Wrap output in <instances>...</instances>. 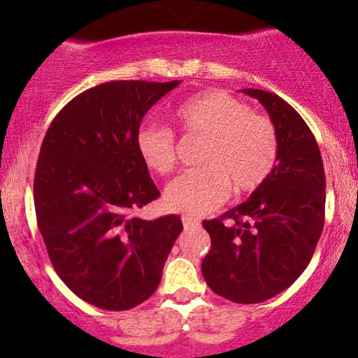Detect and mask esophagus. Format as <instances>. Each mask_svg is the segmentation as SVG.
<instances>
[{"label": "esophagus", "mask_w": 358, "mask_h": 358, "mask_svg": "<svg viewBox=\"0 0 358 358\" xmlns=\"http://www.w3.org/2000/svg\"><path fill=\"white\" fill-rule=\"evenodd\" d=\"M182 222H183V227H185V230L194 229V227H199V222L194 218H190V216H183Z\"/></svg>", "instance_id": "34e87169"}]
</instances>
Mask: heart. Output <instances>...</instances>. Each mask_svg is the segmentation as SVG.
<instances>
[{
    "label": "heart",
    "mask_w": 358,
    "mask_h": 358,
    "mask_svg": "<svg viewBox=\"0 0 358 358\" xmlns=\"http://www.w3.org/2000/svg\"><path fill=\"white\" fill-rule=\"evenodd\" d=\"M182 131L202 136L197 164L164 190L166 208L187 216L215 211L229 197L258 189L270 176L279 152L277 133L266 115L249 110L243 100L222 90L192 96L175 110ZM136 150L143 164L168 175L176 164L175 133L166 126L143 124L136 131Z\"/></svg>",
    "instance_id": "heart-1"
}]
</instances>
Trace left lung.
I'll use <instances>...</instances> for the list:
<instances>
[{
    "label": "left lung",
    "instance_id": "1",
    "mask_svg": "<svg viewBox=\"0 0 358 358\" xmlns=\"http://www.w3.org/2000/svg\"><path fill=\"white\" fill-rule=\"evenodd\" d=\"M243 93L272 119L277 164L246 202L202 222L211 249L201 268L216 294L251 305L287 289L308 266L324 229L326 175L315 136L289 103L263 90Z\"/></svg>",
    "mask_w": 358,
    "mask_h": 358
}]
</instances>
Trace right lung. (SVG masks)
<instances>
[{"instance_id": "1", "label": "right lung", "mask_w": 358, "mask_h": 358, "mask_svg": "<svg viewBox=\"0 0 358 358\" xmlns=\"http://www.w3.org/2000/svg\"><path fill=\"white\" fill-rule=\"evenodd\" d=\"M180 81H110L72 99L39 150L34 208L50 262L90 305L129 310L157 289L183 230L176 215L133 218L159 197L136 150L143 115Z\"/></svg>"}]
</instances>
